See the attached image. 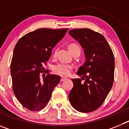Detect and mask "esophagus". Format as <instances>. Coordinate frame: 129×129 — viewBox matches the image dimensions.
<instances>
[{
    "mask_svg": "<svg viewBox=\"0 0 129 129\" xmlns=\"http://www.w3.org/2000/svg\"><path fill=\"white\" fill-rule=\"evenodd\" d=\"M66 79H67V78H65V77H61V81H64L66 80Z\"/></svg>",
    "mask_w": 129,
    "mask_h": 129,
    "instance_id": "34e87169",
    "label": "esophagus"
}]
</instances>
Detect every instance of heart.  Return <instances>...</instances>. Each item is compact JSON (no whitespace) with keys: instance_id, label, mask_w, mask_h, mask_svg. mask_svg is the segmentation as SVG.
<instances>
[{"instance_id":"1","label":"heart","mask_w":129,"mask_h":129,"mask_svg":"<svg viewBox=\"0 0 129 129\" xmlns=\"http://www.w3.org/2000/svg\"><path fill=\"white\" fill-rule=\"evenodd\" d=\"M68 49L72 54L77 50H80L79 47L77 46V44H74V43L70 44L68 46ZM55 54H56V52H55L54 55H55ZM72 70V66L70 65V64H59L55 66L54 68H53V72H54L55 74L62 76H67L70 75Z\"/></svg>"}]
</instances>
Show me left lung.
I'll return each instance as SVG.
<instances>
[{
  "instance_id": "left-lung-1",
  "label": "left lung",
  "mask_w": 129,
  "mask_h": 129,
  "mask_svg": "<svg viewBox=\"0 0 129 129\" xmlns=\"http://www.w3.org/2000/svg\"><path fill=\"white\" fill-rule=\"evenodd\" d=\"M69 34L80 43L86 61L77 74L81 79H72L74 86L69 94L72 106L86 113L103 104L113 85L114 56L103 35L88 28L70 30ZM82 80L85 82L82 83Z\"/></svg>"
}]
</instances>
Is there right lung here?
Returning <instances> with one entry per match:
<instances>
[{
    "instance_id": "add662e5",
    "label": "right lung",
    "mask_w": 129,
    "mask_h": 129,
    "mask_svg": "<svg viewBox=\"0 0 129 129\" xmlns=\"http://www.w3.org/2000/svg\"><path fill=\"white\" fill-rule=\"evenodd\" d=\"M68 30L40 28L24 35L16 44L11 63L13 91L20 104L31 111L46 107L61 80L59 76L50 74H43V79L41 76L48 73L43 71V65Z\"/></svg>"
}]
</instances>
